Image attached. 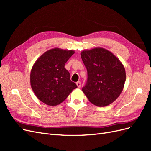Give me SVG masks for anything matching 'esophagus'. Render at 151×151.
<instances>
[{"label":"esophagus","mask_w":151,"mask_h":151,"mask_svg":"<svg viewBox=\"0 0 151 151\" xmlns=\"http://www.w3.org/2000/svg\"><path fill=\"white\" fill-rule=\"evenodd\" d=\"M76 84H77V87H78L79 88H81V82H80V81L77 82V83H76Z\"/></svg>","instance_id":"34e87169"}]
</instances>
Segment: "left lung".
<instances>
[{
  "label": "left lung",
  "instance_id": "1",
  "mask_svg": "<svg viewBox=\"0 0 151 151\" xmlns=\"http://www.w3.org/2000/svg\"><path fill=\"white\" fill-rule=\"evenodd\" d=\"M81 58L88 72L83 93L98 106L112 103L119 96L126 80L125 68L120 61L101 48L84 50Z\"/></svg>",
  "mask_w": 151,
  "mask_h": 151
}]
</instances>
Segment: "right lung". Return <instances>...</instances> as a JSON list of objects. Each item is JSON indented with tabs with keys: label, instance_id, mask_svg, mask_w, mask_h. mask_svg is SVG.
<instances>
[{
	"label": "right lung",
	"instance_id": "obj_1",
	"mask_svg": "<svg viewBox=\"0 0 151 151\" xmlns=\"http://www.w3.org/2000/svg\"><path fill=\"white\" fill-rule=\"evenodd\" d=\"M74 53L73 50L54 48L43 53L35 63L30 74L31 86L41 101L56 106L77 88L65 68V63Z\"/></svg>",
	"mask_w": 151,
	"mask_h": 151
}]
</instances>
